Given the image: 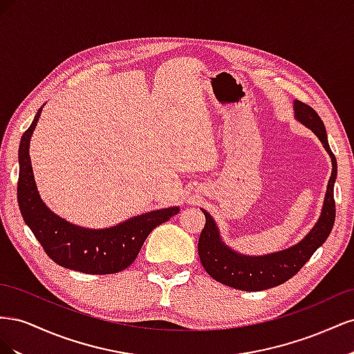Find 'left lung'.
<instances>
[{
  "mask_svg": "<svg viewBox=\"0 0 354 354\" xmlns=\"http://www.w3.org/2000/svg\"><path fill=\"white\" fill-rule=\"evenodd\" d=\"M294 109L297 120L308 127L319 137L332 160V173L322 214L307 236L291 248L279 252L261 257H246L232 251L227 245L221 242L216 223L207 211H203L207 221L198 242V252L203 269L212 279L234 289H241V291H263V289L282 285L291 279L294 274L303 269V266L310 260V257L315 254L319 246L328 239L332 227H334V183L337 178V159L329 147L325 125L312 106L295 100Z\"/></svg>",
  "mask_w": 354,
  "mask_h": 354,
  "instance_id": "1",
  "label": "left lung"
}]
</instances>
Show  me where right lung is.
I'll return each mask as SVG.
<instances>
[{"mask_svg": "<svg viewBox=\"0 0 354 354\" xmlns=\"http://www.w3.org/2000/svg\"><path fill=\"white\" fill-rule=\"evenodd\" d=\"M42 108L24 133L19 146L17 202L25 223L50 259L62 267L87 274H112L125 270L140 252L156 226L178 214L180 208H164L127 220L111 229H84L60 218L41 201L32 173L29 142Z\"/></svg>", "mask_w": 354, "mask_h": 354, "instance_id": "1", "label": "right lung"}]
</instances>
